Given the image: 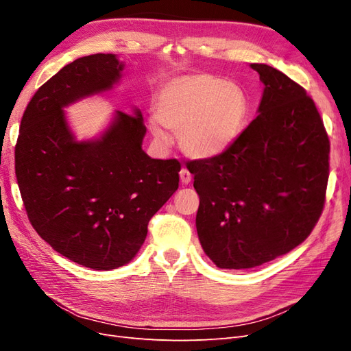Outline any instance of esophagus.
<instances>
[{
    "label": "esophagus",
    "instance_id": "esophagus-1",
    "mask_svg": "<svg viewBox=\"0 0 351 351\" xmlns=\"http://www.w3.org/2000/svg\"><path fill=\"white\" fill-rule=\"evenodd\" d=\"M180 182H182L183 184H189L190 182H192V174L189 173L187 168L180 169Z\"/></svg>",
    "mask_w": 351,
    "mask_h": 351
}]
</instances>
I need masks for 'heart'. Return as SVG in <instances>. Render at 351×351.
Listing matches in <instances>:
<instances>
[{
	"label": "heart",
	"instance_id": "b5f03b06",
	"mask_svg": "<svg viewBox=\"0 0 351 351\" xmlns=\"http://www.w3.org/2000/svg\"><path fill=\"white\" fill-rule=\"evenodd\" d=\"M250 117V101L237 83L210 73H192L165 82L156 93L147 127L158 146L178 133L182 151L193 159H214L237 143Z\"/></svg>",
	"mask_w": 351,
	"mask_h": 351
}]
</instances>
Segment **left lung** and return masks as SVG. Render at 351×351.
I'll return each mask as SVG.
<instances>
[{
	"instance_id": "1",
	"label": "left lung",
	"mask_w": 351,
	"mask_h": 351,
	"mask_svg": "<svg viewBox=\"0 0 351 351\" xmlns=\"http://www.w3.org/2000/svg\"><path fill=\"white\" fill-rule=\"evenodd\" d=\"M250 67L263 83L259 115L227 154L189 167L199 241L221 269L259 267L303 243L329 176V139L312 98L280 70Z\"/></svg>"
}]
</instances>
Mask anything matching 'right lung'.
<instances>
[{"label":"right lung","mask_w":351,"mask_h":351,"mask_svg":"<svg viewBox=\"0 0 351 351\" xmlns=\"http://www.w3.org/2000/svg\"><path fill=\"white\" fill-rule=\"evenodd\" d=\"M124 62L115 54L74 60L42 84L23 114L16 177L38 234L83 267L110 271L142 247L149 219L178 189L177 159L142 149L139 108L115 111L98 137L77 141L64 108L114 89Z\"/></svg>","instance_id":"obj_1"}]
</instances>
